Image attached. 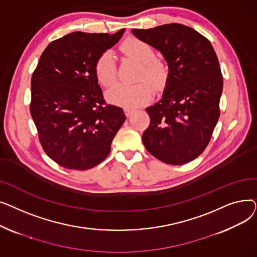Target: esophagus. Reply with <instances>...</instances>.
Listing matches in <instances>:
<instances>
[{
  "label": "esophagus",
  "mask_w": 257,
  "mask_h": 257,
  "mask_svg": "<svg viewBox=\"0 0 257 257\" xmlns=\"http://www.w3.org/2000/svg\"><path fill=\"white\" fill-rule=\"evenodd\" d=\"M133 109H131V108H128V107H126V108H124V112H125V114L127 115V116H130L132 113H133Z\"/></svg>",
  "instance_id": "esophagus-1"
}]
</instances>
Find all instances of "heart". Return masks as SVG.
Listing matches in <instances>:
<instances>
[{
  "label": "heart",
  "mask_w": 257,
  "mask_h": 257,
  "mask_svg": "<svg viewBox=\"0 0 257 257\" xmlns=\"http://www.w3.org/2000/svg\"><path fill=\"white\" fill-rule=\"evenodd\" d=\"M129 57L143 64L140 73V80L147 79L155 87H161L168 78V66L155 58L153 48L138 38H129L121 45ZM94 74L100 84L103 86L111 85L116 78V66L113 53L105 51L94 63ZM153 96V88L147 82L138 84L116 83L106 91V99L112 104L124 107H138L147 103Z\"/></svg>",
  "instance_id": "b5f03b06"
}]
</instances>
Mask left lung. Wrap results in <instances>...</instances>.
I'll return each mask as SVG.
<instances>
[{"mask_svg": "<svg viewBox=\"0 0 257 257\" xmlns=\"http://www.w3.org/2000/svg\"><path fill=\"white\" fill-rule=\"evenodd\" d=\"M131 32L163 54L169 66L163 97L146 108L150 125L143 143L163 163H190L205 150L220 116L223 77L217 54L206 37L181 24Z\"/></svg>", "mask_w": 257, "mask_h": 257, "instance_id": "8db88e82", "label": "left lung"}]
</instances>
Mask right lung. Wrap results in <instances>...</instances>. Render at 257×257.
<instances>
[{
	"label": "right lung",
	"mask_w": 257,
	"mask_h": 257,
	"mask_svg": "<svg viewBox=\"0 0 257 257\" xmlns=\"http://www.w3.org/2000/svg\"><path fill=\"white\" fill-rule=\"evenodd\" d=\"M124 32L78 31L54 40L32 75L30 112L39 142L65 169L84 171L101 164L126 119L120 107L105 104L94 74L98 57Z\"/></svg>",
	"instance_id": "1"
}]
</instances>
